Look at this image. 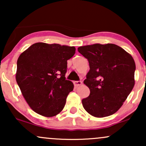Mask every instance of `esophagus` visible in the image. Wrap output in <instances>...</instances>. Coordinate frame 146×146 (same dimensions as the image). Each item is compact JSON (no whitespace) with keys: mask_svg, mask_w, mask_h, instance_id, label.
<instances>
[{"mask_svg":"<svg viewBox=\"0 0 146 146\" xmlns=\"http://www.w3.org/2000/svg\"><path fill=\"white\" fill-rule=\"evenodd\" d=\"M73 84H74L75 86H78L82 84V81H74L73 82Z\"/></svg>","mask_w":146,"mask_h":146,"instance_id":"obj_1","label":"esophagus"}]
</instances>
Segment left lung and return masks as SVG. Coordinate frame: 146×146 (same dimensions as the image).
Here are the masks:
<instances>
[{
    "label": "left lung",
    "instance_id": "left-lung-1",
    "mask_svg": "<svg viewBox=\"0 0 146 146\" xmlns=\"http://www.w3.org/2000/svg\"><path fill=\"white\" fill-rule=\"evenodd\" d=\"M79 53L88 60L90 70L84 81L90 89L82 105L90 115L104 117L121 108L135 85L136 69L132 57L114 44L80 46Z\"/></svg>",
    "mask_w": 146,
    "mask_h": 146
}]
</instances>
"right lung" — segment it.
I'll return each instance as SVG.
<instances>
[{"mask_svg": "<svg viewBox=\"0 0 146 146\" xmlns=\"http://www.w3.org/2000/svg\"><path fill=\"white\" fill-rule=\"evenodd\" d=\"M74 46L37 42L18 58L16 79L22 94L33 111L53 117L62 110L73 84L66 80L67 60Z\"/></svg>", "mask_w": 146, "mask_h": 146, "instance_id": "right-lung-1", "label": "right lung"}]
</instances>
